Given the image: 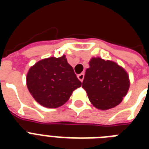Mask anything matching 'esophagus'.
I'll use <instances>...</instances> for the list:
<instances>
[{
	"label": "esophagus",
	"instance_id": "esophagus-1",
	"mask_svg": "<svg viewBox=\"0 0 149 149\" xmlns=\"http://www.w3.org/2000/svg\"><path fill=\"white\" fill-rule=\"evenodd\" d=\"M77 77H78V79H79L80 81L83 82V80H84V73H83V72H82V73H80V74L78 75V76H77Z\"/></svg>",
	"mask_w": 149,
	"mask_h": 149
}]
</instances>
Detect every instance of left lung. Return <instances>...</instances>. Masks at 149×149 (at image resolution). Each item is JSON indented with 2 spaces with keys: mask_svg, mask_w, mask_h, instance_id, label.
Here are the masks:
<instances>
[{
  "mask_svg": "<svg viewBox=\"0 0 149 149\" xmlns=\"http://www.w3.org/2000/svg\"><path fill=\"white\" fill-rule=\"evenodd\" d=\"M82 87L91 104L100 110L118 105L127 93L129 77L126 70L113 61L93 57L89 62Z\"/></svg>",
  "mask_w": 149,
  "mask_h": 149,
  "instance_id": "obj_1",
  "label": "left lung"
}]
</instances>
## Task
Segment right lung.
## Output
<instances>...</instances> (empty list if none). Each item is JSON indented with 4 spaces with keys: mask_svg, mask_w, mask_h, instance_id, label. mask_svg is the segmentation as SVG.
<instances>
[{
    "mask_svg": "<svg viewBox=\"0 0 149 149\" xmlns=\"http://www.w3.org/2000/svg\"><path fill=\"white\" fill-rule=\"evenodd\" d=\"M26 84L38 104L56 108L66 103L82 83L63 55L58 58H43L32 65L27 73Z\"/></svg>",
    "mask_w": 149,
    "mask_h": 149,
    "instance_id": "add662e5",
    "label": "right lung"
}]
</instances>
